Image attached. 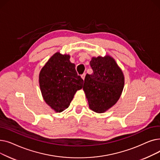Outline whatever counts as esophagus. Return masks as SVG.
Returning <instances> with one entry per match:
<instances>
[{
  "instance_id": "esophagus-1",
  "label": "esophagus",
  "mask_w": 160,
  "mask_h": 160,
  "mask_svg": "<svg viewBox=\"0 0 160 160\" xmlns=\"http://www.w3.org/2000/svg\"><path fill=\"white\" fill-rule=\"evenodd\" d=\"M85 77H86V73H83V74L81 75V77H82V78L83 80L85 79Z\"/></svg>"
}]
</instances>
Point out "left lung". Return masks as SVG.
Instances as JSON below:
<instances>
[{"instance_id":"8db88e82","label":"left lung","mask_w":160,"mask_h":160,"mask_svg":"<svg viewBox=\"0 0 160 160\" xmlns=\"http://www.w3.org/2000/svg\"><path fill=\"white\" fill-rule=\"evenodd\" d=\"M90 65L93 74H87L83 84L89 108L104 113L119 99L124 85V74L114 59L110 56L93 57Z\"/></svg>"}]
</instances>
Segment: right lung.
<instances>
[{"label":"right lung","mask_w":160,"mask_h":160,"mask_svg":"<svg viewBox=\"0 0 160 160\" xmlns=\"http://www.w3.org/2000/svg\"><path fill=\"white\" fill-rule=\"evenodd\" d=\"M69 54L55 53L41 69L39 82L45 102L56 112L68 108L83 80L78 76Z\"/></svg>","instance_id":"obj_1"}]
</instances>
